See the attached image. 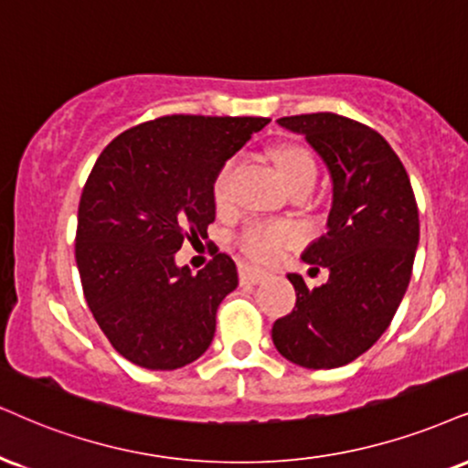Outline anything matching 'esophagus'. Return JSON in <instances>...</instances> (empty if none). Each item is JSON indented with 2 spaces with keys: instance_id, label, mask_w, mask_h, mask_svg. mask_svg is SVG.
Returning <instances> with one entry per match:
<instances>
[{
  "instance_id": "34e87169",
  "label": "esophagus",
  "mask_w": 468,
  "mask_h": 468,
  "mask_svg": "<svg viewBox=\"0 0 468 468\" xmlns=\"http://www.w3.org/2000/svg\"><path fill=\"white\" fill-rule=\"evenodd\" d=\"M239 275L243 284H261V282L267 278V273L261 269H253L250 264H240L239 267Z\"/></svg>"
}]
</instances>
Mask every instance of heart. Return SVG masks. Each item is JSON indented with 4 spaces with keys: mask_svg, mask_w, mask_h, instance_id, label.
Instances as JSON below:
<instances>
[{
    "mask_svg": "<svg viewBox=\"0 0 468 468\" xmlns=\"http://www.w3.org/2000/svg\"><path fill=\"white\" fill-rule=\"evenodd\" d=\"M275 171H278L282 184H284L288 193H297V190H313L316 182V160L310 154V149L297 143H284L271 152ZM234 158H228L218 166L212 180V199L218 210L232 206L234 197V176H236ZM299 232L291 223H251L236 236L240 251L247 258L256 262H273L284 253L288 247L297 245Z\"/></svg>",
    "mask_w": 468,
    "mask_h": 468,
    "instance_id": "obj_1",
    "label": "heart"
}]
</instances>
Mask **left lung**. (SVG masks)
I'll use <instances>...</instances> for the list:
<instances>
[{
  "instance_id": "obj_1",
  "label": "left lung",
  "mask_w": 468,
  "mask_h": 468,
  "mask_svg": "<svg viewBox=\"0 0 468 468\" xmlns=\"http://www.w3.org/2000/svg\"><path fill=\"white\" fill-rule=\"evenodd\" d=\"M299 132L327 165L334 184L327 232L303 261L330 269L325 284L297 292L291 314L273 323L275 349L305 368L349 365L390 325L410 284L419 245V210L399 155L386 138L334 112L278 119Z\"/></svg>"
}]
</instances>
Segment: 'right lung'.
I'll use <instances>...</instances> for the list:
<instances>
[{"label":"right lung","mask_w":468,"mask_h":468,"mask_svg":"<svg viewBox=\"0 0 468 468\" xmlns=\"http://www.w3.org/2000/svg\"><path fill=\"white\" fill-rule=\"evenodd\" d=\"M267 123L171 114L121 132L97 158L80 197L75 262L97 325L125 360L173 371L210 347L218 303L239 286L236 264L215 250L193 275L173 256L207 236L215 173Z\"/></svg>","instance_id":"right-lung-1"}]
</instances>
